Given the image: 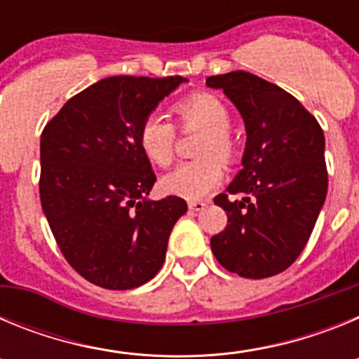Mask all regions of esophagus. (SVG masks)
<instances>
[{
    "label": "esophagus",
    "mask_w": 359,
    "mask_h": 359,
    "mask_svg": "<svg viewBox=\"0 0 359 359\" xmlns=\"http://www.w3.org/2000/svg\"><path fill=\"white\" fill-rule=\"evenodd\" d=\"M189 208L192 212H203L205 208H207V203H205V201H190Z\"/></svg>",
    "instance_id": "34e87169"
}]
</instances>
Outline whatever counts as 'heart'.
Returning <instances> with one entry per match:
<instances>
[{
    "label": "heart",
    "mask_w": 359,
    "mask_h": 359,
    "mask_svg": "<svg viewBox=\"0 0 359 359\" xmlns=\"http://www.w3.org/2000/svg\"><path fill=\"white\" fill-rule=\"evenodd\" d=\"M172 111L183 128L205 129L207 135L203 136L199 152L201 156L210 158L180 163L161 177V189L167 194L194 201L210 194L223 177V165L211 156L215 154L221 160H230L233 154V142L228 133L231 116L226 106L210 93L189 95L177 100ZM138 142L152 163L165 167L172 161L176 131L165 116L149 115L138 129Z\"/></svg>",
    "instance_id": "b5f03b06"
}]
</instances>
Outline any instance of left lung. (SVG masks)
Returning a JSON list of instances; mask_svg holds the SVG:
<instances>
[{"mask_svg": "<svg viewBox=\"0 0 359 359\" xmlns=\"http://www.w3.org/2000/svg\"><path fill=\"white\" fill-rule=\"evenodd\" d=\"M223 90L246 128L243 169L226 187L243 194L214 199L228 215L210 239L219 264L246 278L290 268L306 248L327 196L325 138L320 123L293 95L248 72L207 79Z\"/></svg>", "mask_w": 359, "mask_h": 359, "instance_id": "8db88e82", "label": "left lung"}]
</instances>
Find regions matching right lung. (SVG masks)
Returning a JSON list of instances; mask_svg holds the SVG:
<instances>
[{"label":"right lung","mask_w":359,"mask_h":359,"mask_svg":"<svg viewBox=\"0 0 359 359\" xmlns=\"http://www.w3.org/2000/svg\"><path fill=\"white\" fill-rule=\"evenodd\" d=\"M185 77L116 75L72 97L41 135V207L66 261L106 290H133L165 261L185 199H147L156 176L138 129Z\"/></svg>","instance_id":"1"}]
</instances>
